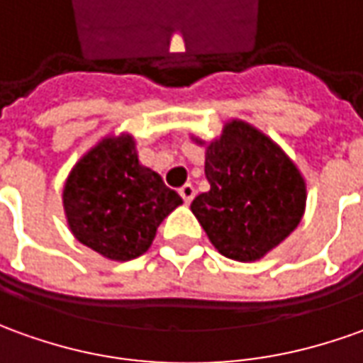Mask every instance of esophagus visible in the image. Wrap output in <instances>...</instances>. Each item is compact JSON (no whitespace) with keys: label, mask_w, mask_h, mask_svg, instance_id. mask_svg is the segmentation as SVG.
<instances>
[{"label":"esophagus","mask_w":363,"mask_h":363,"mask_svg":"<svg viewBox=\"0 0 363 363\" xmlns=\"http://www.w3.org/2000/svg\"><path fill=\"white\" fill-rule=\"evenodd\" d=\"M179 194L182 196V201L189 204L194 199V186H192L191 182H186V184H182L181 189H179Z\"/></svg>","instance_id":"obj_1"}]
</instances>
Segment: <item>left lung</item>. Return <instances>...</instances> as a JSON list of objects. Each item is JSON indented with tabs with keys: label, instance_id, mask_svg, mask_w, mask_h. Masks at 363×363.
<instances>
[{
	"label": "left lung",
	"instance_id": "obj_1",
	"mask_svg": "<svg viewBox=\"0 0 363 363\" xmlns=\"http://www.w3.org/2000/svg\"><path fill=\"white\" fill-rule=\"evenodd\" d=\"M204 174L211 191L199 194L191 211L226 258H262L302 218V174L280 147L242 121L228 123L206 147Z\"/></svg>",
	"mask_w": 363,
	"mask_h": 363
}]
</instances>
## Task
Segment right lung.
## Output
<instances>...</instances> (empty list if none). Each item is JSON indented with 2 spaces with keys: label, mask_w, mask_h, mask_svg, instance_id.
<instances>
[{
  "label": "right lung",
  "mask_w": 363,
  "mask_h": 363,
  "mask_svg": "<svg viewBox=\"0 0 363 363\" xmlns=\"http://www.w3.org/2000/svg\"><path fill=\"white\" fill-rule=\"evenodd\" d=\"M179 204L181 196L140 164L130 137L101 140L75 164L63 191L75 238L121 262L147 252L159 224Z\"/></svg>",
  "instance_id": "1"
}]
</instances>
